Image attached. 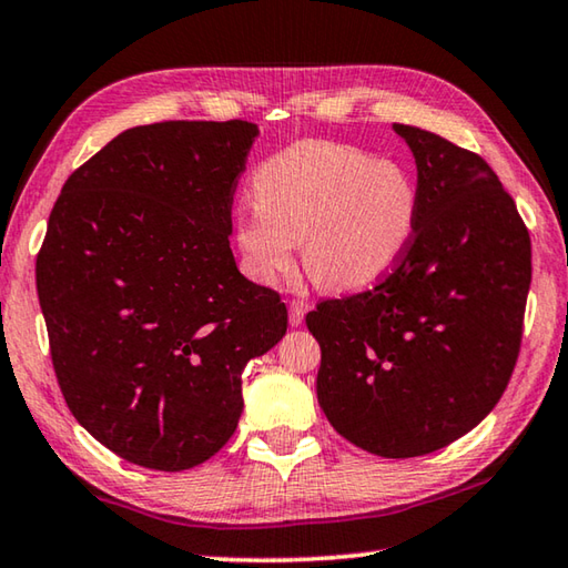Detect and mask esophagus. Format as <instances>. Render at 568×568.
Returning a JSON list of instances; mask_svg holds the SVG:
<instances>
[{"label": "esophagus", "instance_id": "34e87169", "mask_svg": "<svg viewBox=\"0 0 568 568\" xmlns=\"http://www.w3.org/2000/svg\"><path fill=\"white\" fill-rule=\"evenodd\" d=\"M287 318H291L293 328H297V325H301L303 318H305V303L303 301H291V311H287Z\"/></svg>", "mask_w": 568, "mask_h": 568}]
</instances>
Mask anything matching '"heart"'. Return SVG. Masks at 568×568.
<instances>
[{
  "instance_id": "b5f03b06",
  "label": "heart",
  "mask_w": 568,
  "mask_h": 568,
  "mask_svg": "<svg viewBox=\"0 0 568 568\" xmlns=\"http://www.w3.org/2000/svg\"><path fill=\"white\" fill-rule=\"evenodd\" d=\"M253 203L237 210L240 267L273 285L293 267L325 291H363L388 275L410 243L418 195L406 170L328 140L285 148L255 170Z\"/></svg>"
}]
</instances>
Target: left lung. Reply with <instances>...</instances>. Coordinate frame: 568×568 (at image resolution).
<instances>
[{
	"mask_svg": "<svg viewBox=\"0 0 568 568\" xmlns=\"http://www.w3.org/2000/svg\"><path fill=\"white\" fill-rule=\"evenodd\" d=\"M416 158L410 243L376 287L305 315L321 343L315 388L331 426L368 454L454 444L504 396L521 348L531 240L476 152L393 124Z\"/></svg>",
	"mask_w": 568,
	"mask_h": 568,
	"instance_id": "8db88e82",
	"label": "left lung"
}]
</instances>
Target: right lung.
<instances>
[{"mask_svg":"<svg viewBox=\"0 0 568 568\" xmlns=\"http://www.w3.org/2000/svg\"><path fill=\"white\" fill-rule=\"evenodd\" d=\"M257 124L155 122L67 178L37 293L54 376L80 426L130 464L200 466L235 434L243 371L287 331L237 271L233 195Z\"/></svg>","mask_w":568,"mask_h":568,"instance_id":"add662e5","label":"right lung"}]
</instances>
